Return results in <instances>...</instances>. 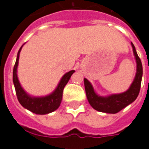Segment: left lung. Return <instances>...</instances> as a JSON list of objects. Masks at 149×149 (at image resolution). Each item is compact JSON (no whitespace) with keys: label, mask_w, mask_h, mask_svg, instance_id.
Masks as SVG:
<instances>
[{"label":"left lung","mask_w":149,"mask_h":149,"mask_svg":"<svg viewBox=\"0 0 149 149\" xmlns=\"http://www.w3.org/2000/svg\"><path fill=\"white\" fill-rule=\"evenodd\" d=\"M132 51L136 62V73L132 83L128 90L118 94H112L107 97H101L95 92L93 85L86 78L84 79V88L87 99L94 109L105 113L115 114L128 104L132 103L139 95L141 89L143 68L141 59L139 58L134 45L131 43Z\"/></svg>","instance_id":"8db88e82"}]
</instances>
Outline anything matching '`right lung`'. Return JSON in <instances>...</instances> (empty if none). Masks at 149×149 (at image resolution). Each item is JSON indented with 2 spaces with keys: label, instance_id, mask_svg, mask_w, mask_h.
<instances>
[{
  "label": "right lung",
  "instance_id": "right-lung-1",
  "mask_svg": "<svg viewBox=\"0 0 149 149\" xmlns=\"http://www.w3.org/2000/svg\"><path fill=\"white\" fill-rule=\"evenodd\" d=\"M23 45L20 48L17 52V61L15 63L13 73V81L18 101L24 109L29 110L35 114L45 115V114L54 112L55 110L58 109L60 104L61 103L64 88L67 84L71 76L73 74L75 71L72 70V71L66 72L62 77L57 87L56 88V89L52 93L45 96V97H33L29 94H28L24 90V88L20 84L17 77V66L18 62H19V56H20V52H21Z\"/></svg>",
  "mask_w": 149,
  "mask_h": 149
}]
</instances>
